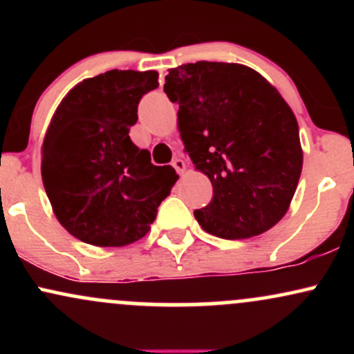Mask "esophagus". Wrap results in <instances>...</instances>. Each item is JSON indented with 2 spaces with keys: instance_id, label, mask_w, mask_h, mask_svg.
<instances>
[{
  "instance_id": "34e87169",
  "label": "esophagus",
  "mask_w": 354,
  "mask_h": 354,
  "mask_svg": "<svg viewBox=\"0 0 354 354\" xmlns=\"http://www.w3.org/2000/svg\"><path fill=\"white\" fill-rule=\"evenodd\" d=\"M171 165H173V168L176 169V173H178V174H183V173H185V169H186V165H185V161L181 160V158H174Z\"/></svg>"
}]
</instances>
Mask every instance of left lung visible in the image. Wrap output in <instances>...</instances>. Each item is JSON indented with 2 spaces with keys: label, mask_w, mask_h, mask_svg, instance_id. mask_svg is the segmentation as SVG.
<instances>
[{
  "label": "left lung",
  "mask_w": 354,
  "mask_h": 354,
  "mask_svg": "<svg viewBox=\"0 0 354 354\" xmlns=\"http://www.w3.org/2000/svg\"><path fill=\"white\" fill-rule=\"evenodd\" d=\"M165 93L176 103L181 140L213 200L194 209L206 233L245 239L286 214L303 168L295 113L278 89L238 63L181 64Z\"/></svg>",
  "instance_id": "1"
}]
</instances>
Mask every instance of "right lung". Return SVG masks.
I'll return each mask as SVG.
<instances>
[{
	"label": "right lung",
	"instance_id": "right-lung-1",
	"mask_svg": "<svg viewBox=\"0 0 354 354\" xmlns=\"http://www.w3.org/2000/svg\"><path fill=\"white\" fill-rule=\"evenodd\" d=\"M154 88L156 71L111 70L76 84L53 115L43 185L61 226L80 241L126 246L141 239L178 180L129 138L138 103Z\"/></svg>",
	"mask_w": 354,
	"mask_h": 354
}]
</instances>
